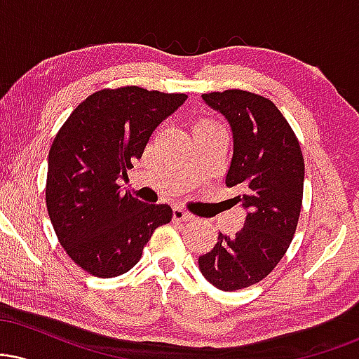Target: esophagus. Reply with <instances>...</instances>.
<instances>
[{
	"label": "esophagus",
	"mask_w": 359,
	"mask_h": 359,
	"mask_svg": "<svg viewBox=\"0 0 359 359\" xmlns=\"http://www.w3.org/2000/svg\"><path fill=\"white\" fill-rule=\"evenodd\" d=\"M192 219V214L184 211L182 208H174V221L180 222V221H191Z\"/></svg>",
	"instance_id": "esophagus-1"
}]
</instances>
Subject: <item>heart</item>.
<instances>
[{"label": "heart", "instance_id": "obj_1", "mask_svg": "<svg viewBox=\"0 0 359 359\" xmlns=\"http://www.w3.org/2000/svg\"><path fill=\"white\" fill-rule=\"evenodd\" d=\"M201 126H221V125L216 121V119L204 118V119H201V121L196 125V128H201Z\"/></svg>", "mask_w": 359, "mask_h": 359}]
</instances>
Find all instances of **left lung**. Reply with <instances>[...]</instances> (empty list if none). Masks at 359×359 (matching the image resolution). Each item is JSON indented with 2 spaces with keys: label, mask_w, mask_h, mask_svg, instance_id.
Returning <instances> with one entry per match:
<instances>
[{
  "label": "left lung",
  "mask_w": 359,
  "mask_h": 359,
  "mask_svg": "<svg viewBox=\"0 0 359 359\" xmlns=\"http://www.w3.org/2000/svg\"><path fill=\"white\" fill-rule=\"evenodd\" d=\"M203 100L231 126L226 185L241 191L234 201L246 219L234 236L219 233L214 248L199 257V269L216 288L234 292L265 278L290 246L302 208L304 156L294 130L266 97L228 89Z\"/></svg>",
  "instance_id": "8db88e82"
}]
</instances>
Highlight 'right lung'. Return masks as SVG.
Masks as SVG:
<instances>
[{
	"instance_id": "add662e5",
	"label": "right lung",
	"mask_w": 359,
	"mask_h": 359,
	"mask_svg": "<svg viewBox=\"0 0 359 359\" xmlns=\"http://www.w3.org/2000/svg\"><path fill=\"white\" fill-rule=\"evenodd\" d=\"M185 100L138 86L101 89L72 111L53 138L48 216L65 253L94 277L133 269L155 229L172 221L170 205L123 194L118 179H126L155 128Z\"/></svg>"
}]
</instances>
